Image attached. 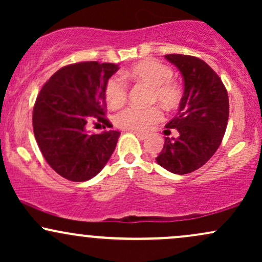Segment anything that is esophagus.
<instances>
[{
    "instance_id": "1",
    "label": "esophagus",
    "mask_w": 262,
    "mask_h": 262,
    "mask_svg": "<svg viewBox=\"0 0 262 262\" xmlns=\"http://www.w3.org/2000/svg\"><path fill=\"white\" fill-rule=\"evenodd\" d=\"M134 134L137 135V137L139 138V139H141V140L146 139V135H145V134H143V133H138V132H134Z\"/></svg>"
}]
</instances>
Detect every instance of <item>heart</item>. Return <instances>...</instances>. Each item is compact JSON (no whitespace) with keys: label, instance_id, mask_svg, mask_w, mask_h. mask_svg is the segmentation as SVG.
Masks as SVG:
<instances>
[{"label":"heart","instance_id":"1","mask_svg":"<svg viewBox=\"0 0 262 262\" xmlns=\"http://www.w3.org/2000/svg\"><path fill=\"white\" fill-rule=\"evenodd\" d=\"M129 79L143 82L151 87V101L158 102L161 107L172 110L180 102V90L172 80V70L164 62L155 59H145L137 62L125 71ZM127 85L118 76L107 81L104 95L111 107L122 106L127 100ZM161 111L158 107L146 110L128 107L114 116L117 127L128 130H145L150 125L161 119Z\"/></svg>","mask_w":262,"mask_h":262}]
</instances>
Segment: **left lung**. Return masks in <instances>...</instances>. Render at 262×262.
Segmentation results:
<instances>
[{
  "instance_id": "left-lung-1",
  "label": "left lung",
  "mask_w": 262,
  "mask_h": 262,
  "mask_svg": "<svg viewBox=\"0 0 262 262\" xmlns=\"http://www.w3.org/2000/svg\"><path fill=\"white\" fill-rule=\"evenodd\" d=\"M183 77L179 112L165 127L169 135L156 162L177 175L196 171L214 155L223 139L229 117V98L221 77L203 60L182 54L165 55Z\"/></svg>"
}]
</instances>
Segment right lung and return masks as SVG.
Instances as JSON below:
<instances>
[{
  "mask_svg": "<svg viewBox=\"0 0 262 262\" xmlns=\"http://www.w3.org/2000/svg\"><path fill=\"white\" fill-rule=\"evenodd\" d=\"M118 65L83 61L64 66L45 82L33 108V130L50 167L66 180L83 182L103 169L116 149L117 130L90 134V122L112 127L104 89Z\"/></svg>",
  "mask_w": 262,
  "mask_h": 262,
  "instance_id": "obj_1",
  "label": "right lung"
}]
</instances>
